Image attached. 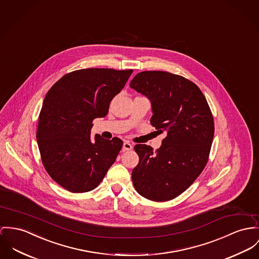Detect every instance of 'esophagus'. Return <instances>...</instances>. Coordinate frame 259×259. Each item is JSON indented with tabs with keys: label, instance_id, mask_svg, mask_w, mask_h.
<instances>
[{
	"label": "esophagus",
	"instance_id": "obj_1",
	"mask_svg": "<svg viewBox=\"0 0 259 259\" xmlns=\"http://www.w3.org/2000/svg\"><path fill=\"white\" fill-rule=\"evenodd\" d=\"M132 149H133V146H132L129 142L126 141V142L123 143V149H122L123 151H130V150H132Z\"/></svg>",
	"mask_w": 259,
	"mask_h": 259
}]
</instances>
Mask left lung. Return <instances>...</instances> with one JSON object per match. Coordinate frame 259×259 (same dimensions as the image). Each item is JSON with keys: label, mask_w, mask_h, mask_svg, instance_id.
I'll list each match as a JSON object with an SVG mask.
<instances>
[{"label": "left lung", "mask_w": 259, "mask_h": 259, "mask_svg": "<svg viewBox=\"0 0 259 259\" xmlns=\"http://www.w3.org/2000/svg\"><path fill=\"white\" fill-rule=\"evenodd\" d=\"M130 88L151 100V124L159 134H166L156 152L150 146L135 145L139 163L132 171L134 187L147 199H174L207 164L215 131L213 114L199 88L179 75L141 72Z\"/></svg>", "instance_id": "left-lung-1"}]
</instances>
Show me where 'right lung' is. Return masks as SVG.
Segmentation results:
<instances>
[{
	"label": "right lung",
	"instance_id": "add662e5",
	"mask_svg": "<svg viewBox=\"0 0 259 259\" xmlns=\"http://www.w3.org/2000/svg\"><path fill=\"white\" fill-rule=\"evenodd\" d=\"M133 70L89 68L64 75L48 91L38 117L36 139L44 168L73 193L99 186L119 154V138L92 140L93 121L108 113Z\"/></svg>",
	"mask_w": 259,
	"mask_h": 259
}]
</instances>
